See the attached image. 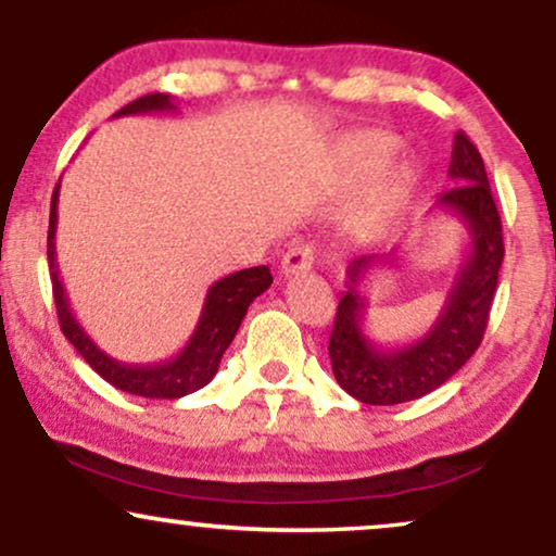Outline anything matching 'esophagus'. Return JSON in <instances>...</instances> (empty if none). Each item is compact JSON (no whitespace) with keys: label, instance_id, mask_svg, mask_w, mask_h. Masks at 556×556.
I'll use <instances>...</instances> for the list:
<instances>
[{"label":"esophagus","instance_id":"esophagus-1","mask_svg":"<svg viewBox=\"0 0 556 556\" xmlns=\"http://www.w3.org/2000/svg\"><path fill=\"white\" fill-rule=\"evenodd\" d=\"M314 245L308 242H295L282 258V277H292V274L308 271L314 266Z\"/></svg>","mask_w":556,"mask_h":556}]
</instances>
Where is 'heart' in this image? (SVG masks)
I'll list each match as a JSON object with an SVG mask.
<instances>
[{
    "mask_svg": "<svg viewBox=\"0 0 556 556\" xmlns=\"http://www.w3.org/2000/svg\"><path fill=\"white\" fill-rule=\"evenodd\" d=\"M394 149H397V138L394 136L379 130H366L344 140L340 146V162L353 175H366V172L381 167L394 154ZM397 175H405V172L400 169Z\"/></svg>",
    "mask_w": 556,
    "mask_h": 556,
    "instance_id": "b5f03b06",
    "label": "heart"
}]
</instances>
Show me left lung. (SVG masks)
Here are the masks:
<instances>
[{
	"label": "left lung",
	"mask_w": 556,
	"mask_h": 556,
	"mask_svg": "<svg viewBox=\"0 0 556 556\" xmlns=\"http://www.w3.org/2000/svg\"><path fill=\"white\" fill-rule=\"evenodd\" d=\"M450 177L455 185L439 193L437 206L460 216L470 248L429 334L405 348H379L368 340L361 279L376 264H394L397 253H361L348 264V292L337 305L329 358L337 384L366 405H400L439 389L468 363L486 331L504 258L502 222L483 159L465 132L452 143Z\"/></svg>",
	"instance_id": "obj_1"
}]
</instances>
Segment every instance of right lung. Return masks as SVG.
Here are the masks:
<instances>
[{
  "mask_svg": "<svg viewBox=\"0 0 556 556\" xmlns=\"http://www.w3.org/2000/svg\"><path fill=\"white\" fill-rule=\"evenodd\" d=\"M175 101L167 93H149L130 101L114 117H127V114H156V112H175ZM56 201H60V182L52 193V212H49V238H47V256L49 271H52V290L56 303V316H60L62 334L67 337L70 344L86 358L88 366L112 387L123 389L127 394L149 400H177L195 389L206 387L219 371V361L229 348V342L238 334L242 318L248 314V305L256 300L261 292L271 287L269 266H253L229 274L208 287L206 303H203L201 318L190 340L177 355L169 361L159 363H123L96 344L88 331L80 327L70 308L65 287L60 279V266H56Z\"/></svg>",
  "mask_w": 556,
  "mask_h": 556,
  "instance_id": "add662e5",
  "label": "right lung"
}]
</instances>
